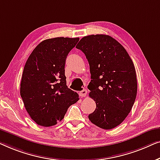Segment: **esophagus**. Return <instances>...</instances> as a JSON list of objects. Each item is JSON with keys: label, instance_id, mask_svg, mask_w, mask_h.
Wrapping results in <instances>:
<instances>
[{"label": "esophagus", "instance_id": "esophagus-1", "mask_svg": "<svg viewBox=\"0 0 160 160\" xmlns=\"http://www.w3.org/2000/svg\"><path fill=\"white\" fill-rule=\"evenodd\" d=\"M79 95L81 97H85L87 95V90L85 88H81V91H79Z\"/></svg>", "mask_w": 160, "mask_h": 160}]
</instances>
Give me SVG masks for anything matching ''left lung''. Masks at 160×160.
Instances as JSON below:
<instances>
[{"label":"left lung","mask_w":160,"mask_h":160,"mask_svg":"<svg viewBox=\"0 0 160 160\" xmlns=\"http://www.w3.org/2000/svg\"><path fill=\"white\" fill-rule=\"evenodd\" d=\"M76 48L85 53L90 66L88 88L96 108L89 120L102 129H112L124 121L136 100L133 62L124 47L109 35L85 36Z\"/></svg>","instance_id":"1"}]
</instances>
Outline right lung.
Masks as SVG:
<instances>
[{"label": "right lung", "mask_w": 160, "mask_h": 160, "mask_svg": "<svg viewBox=\"0 0 160 160\" xmlns=\"http://www.w3.org/2000/svg\"><path fill=\"white\" fill-rule=\"evenodd\" d=\"M79 38H54L36 46L24 65L20 95L24 107L38 125L49 127L64 118L79 96L67 85L65 62Z\"/></svg>", "instance_id": "right-lung-1"}]
</instances>
